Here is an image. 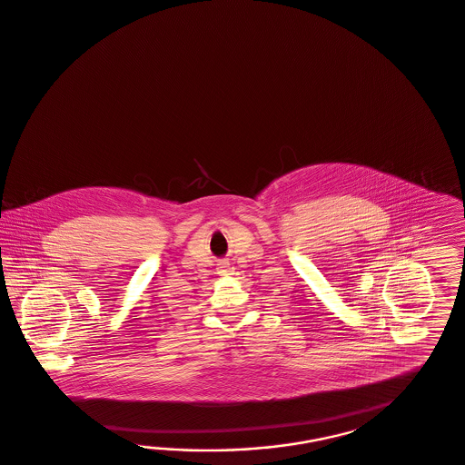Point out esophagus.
I'll return each mask as SVG.
<instances>
[{"mask_svg": "<svg viewBox=\"0 0 465 465\" xmlns=\"http://www.w3.org/2000/svg\"><path fill=\"white\" fill-rule=\"evenodd\" d=\"M218 267H220V274H222V276H226V274L230 272V264H228V262H225V261H223V262H220V264H218Z\"/></svg>", "mask_w": 465, "mask_h": 465, "instance_id": "1", "label": "esophagus"}]
</instances>
